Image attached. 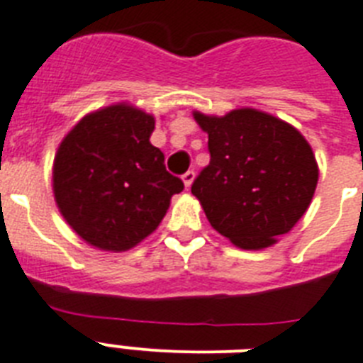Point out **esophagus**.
Instances as JSON below:
<instances>
[{"label": "esophagus", "instance_id": "esophagus-1", "mask_svg": "<svg viewBox=\"0 0 363 363\" xmlns=\"http://www.w3.org/2000/svg\"><path fill=\"white\" fill-rule=\"evenodd\" d=\"M182 179H184V184H185V187H191V184H193V179H194V172L193 170H187V172H185L184 176H182Z\"/></svg>", "mask_w": 363, "mask_h": 363}]
</instances>
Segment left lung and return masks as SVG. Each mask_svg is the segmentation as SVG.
Segmentation results:
<instances>
[{
	"instance_id": "1",
	"label": "left lung",
	"mask_w": 363,
	"mask_h": 363,
	"mask_svg": "<svg viewBox=\"0 0 363 363\" xmlns=\"http://www.w3.org/2000/svg\"><path fill=\"white\" fill-rule=\"evenodd\" d=\"M211 160L191 193L209 224L245 250L277 242L306 213L319 169L308 140L291 124L257 109L224 116L194 111Z\"/></svg>"
}]
</instances>
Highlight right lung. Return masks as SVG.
<instances>
[{
    "label": "right lung",
    "instance_id": "1",
    "mask_svg": "<svg viewBox=\"0 0 363 363\" xmlns=\"http://www.w3.org/2000/svg\"><path fill=\"white\" fill-rule=\"evenodd\" d=\"M155 121L128 104L83 116L53 161L57 208L72 230L100 250H130L163 220L184 182L150 143Z\"/></svg>",
    "mask_w": 363,
    "mask_h": 363
}]
</instances>
